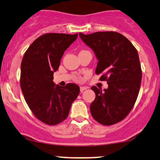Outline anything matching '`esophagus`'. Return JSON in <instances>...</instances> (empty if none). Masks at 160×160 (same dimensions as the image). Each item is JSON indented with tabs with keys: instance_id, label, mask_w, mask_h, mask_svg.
Listing matches in <instances>:
<instances>
[{
	"instance_id": "obj_1",
	"label": "esophagus",
	"mask_w": 160,
	"mask_h": 160,
	"mask_svg": "<svg viewBox=\"0 0 160 160\" xmlns=\"http://www.w3.org/2000/svg\"><path fill=\"white\" fill-rule=\"evenodd\" d=\"M87 89V87H80V91H81V92H82L83 91H84L85 89Z\"/></svg>"
}]
</instances>
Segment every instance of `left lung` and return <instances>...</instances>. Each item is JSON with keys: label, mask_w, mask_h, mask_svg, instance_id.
<instances>
[{"label": "left lung", "mask_w": 160, "mask_h": 160, "mask_svg": "<svg viewBox=\"0 0 160 160\" xmlns=\"http://www.w3.org/2000/svg\"><path fill=\"white\" fill-rule=\"evenodd\" d=\"M79 36L98 60L95 73H103L100 79L108 85L103 90L91 87L95 92L91 114L100 124H114L128 115L138 95L142 78L138 54L132 43L119 32H79Z\"/></svg>", "instance_id": "left-lung-1"}]
</instances>
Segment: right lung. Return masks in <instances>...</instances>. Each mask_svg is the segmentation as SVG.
Wrapping results in <instances>:
<instances>
[{
	"instance_id": "add662e5",
	"label": "right lung",
	"mask_w": 160,
	"mask_h": 160,
	"mask_svg": "<svg viewBox=\"0 0 160 160\" xmlns=\"http://www.w3.org/2000/svg\"><path fill=\"white\" fill-rule=\"evenodd\" d=\"M77 37L78 33L43 34L28 47L22 61L20 86L25 101L36 117L49 125L66 119L79 94L77 84L61 87L53 82L64 52Z\"/></svg>"
}]
</instances>
